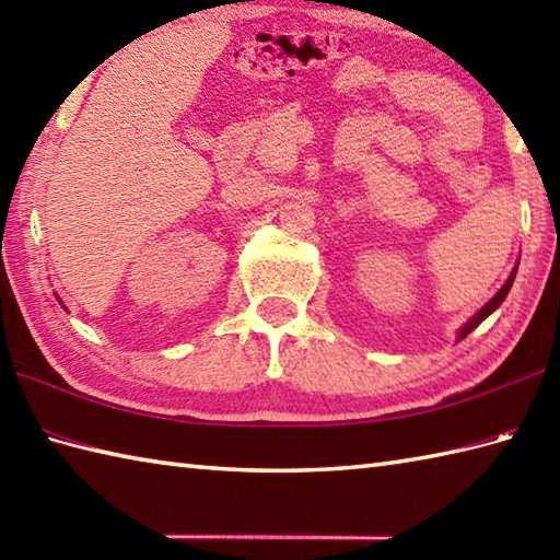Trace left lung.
<instances>
[{"instance_id":"8db88e82","label":"left lung","mask_w":560,"mask_h":560,"mask_svg":"<svg viewBox=\"0 0 560 560\" xmlns=\"http://www.w3.org/2000/svg\"><path fill=\"white\" fill-rule=\"evenodd\" d=\"M515 273H517V269H513V273H510V279L505 281V287H503L501 291H498V293L493 295V299H491L489 303H486V305L481 307V311H479L477 315H474V317L469 319V323H467V325H464V327L459 329V335H457V339H464V337H467V335H469V331H471V329H477V327H479V325L483 323V319H486V317H489V315H491V313L495 311V307H498V305H501V303L505 301V295H508L510 287H513V281H515Z\"/></svg>"}]
</instances>
